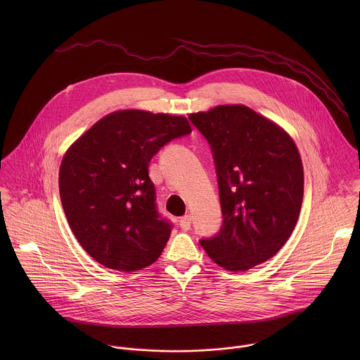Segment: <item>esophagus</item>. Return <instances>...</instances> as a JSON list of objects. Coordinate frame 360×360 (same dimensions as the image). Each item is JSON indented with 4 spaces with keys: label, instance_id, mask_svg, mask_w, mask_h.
Instances as JSON below:
<instances>
[{
    "label": "esophagus",
    "instance_id": "34e87169",
    "mask_svg": "<svg viewBox=\"0 0 360 360\" xmlns=\"http://www.w3.org/2000/svg\"><path fill=\"white\" fill-rule=\"evenodd\" d=\"M179 223H180V227H181L183 231H188L190 227H191V216H190V214L183 216Z\"/></svg>",
    "mask_w": 360,
    "mask_h": 360
}]
</instances>
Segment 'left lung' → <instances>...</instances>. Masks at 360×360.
<instances>
[{
    "label": "left lung",
    "instance_id": "left-lung-1",
    "mask_svg": "<svg viewBox=\"0 0 360 360\" xmlns=\"http://www.w3.org/2000/svg\"><path fill=\"white\" fill-rule=\"evenodd\" d=\"M210 144L223 226L201 240L207 257L245 271L274 257L291 237L304 198V166L291 136L254 109L217 105L190 115Z\"/></svg>",
    "mask_w": 360,
    "mask_h": 360
}]
</instances>
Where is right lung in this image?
<instances>
[{"mask_svg":"<svg viewBox=\"0 0 360 360\" xmlns=\"http://www.w3.org/2000/svg\"><path fill=\"white\" fill-rule=\"evenodd\" d=\"M191 133L187 117L141 109L110 112L63 155L59 194L83 250L108 269L141 270L160 257L170 224L155 206L150 160Z\"/></svg>","mask_w":360,"mask_h":360,"instance_id":"1","label":"right lung"}]
</instances>
